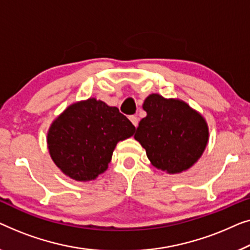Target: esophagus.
<instances>
[{
    "instance_id": "34e87169",
    "label": "esophagus",
    "mask_w": 250,
    "mask_h": 250,
    "mask_svg": "<svg viewBox=\"0 0 250 250\" xmlns=\"http://www.w3.org/2000/svg\"><path fill=\"white\" fill-rule=\"evenodd\" d=\"M129 119H130V121L132 122V125H135V126L138 125V121H139V119L137 118L136 115H131V117H130Z\"/></svg>"
}]
</instances>
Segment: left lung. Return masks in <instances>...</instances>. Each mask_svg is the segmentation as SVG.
<instances>
[{"mask_svg":"<svg viewBox=\"0 0 250 250\" xmlns=\"http://www.w3.org/2000/svg\"><path fill=\"white\" fill-rule=\"evenodd\" d=\"M143 108L147 115L140 120L135 139L146 149L150 163L172 174L191 167L208 142L205 119L184 101L159 94L149 95Z\"/></svg>","mask_w":250,"mask_h":250,"instance_id":"left-lung-1","label":"left lung"}]
</instances>
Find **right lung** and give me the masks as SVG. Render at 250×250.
Listing matches in <instances>:
<instances>
[{"mask_svg":"<svg viewBox=\"0 0 250 250\" xmlns=\"http://www.w3.org/2000/svg\"><path fill=\"white\" fill-rule=\"evenodd\" d=\"M135 125L115 106L88 98L66 107L47 132V147L60 170L76 181H90L106 171L120 140Z\"/></svg>","mask_w":250,"mask_h":250,"instance_id":"1","label":"right lung"}]
</instances>
